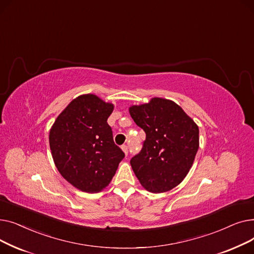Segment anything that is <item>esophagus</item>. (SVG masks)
<instances>
[{
	"label": "esophagus",
	"mask_w": 254,
	"mask_h": 254,
	"mask_svg": "<svg viewBox=\"0 0 254 254\" xmlns=\"http://www.w3.org/2000/svg\"><path fill=\"white\" fill-rule=\"evenodd\" d=\"M122 149H123L124 152L127 155V153H128V147H127V145H126V144L123 145V146H122Z\"/></svg>",
	"instance_id": "34e87169"
}]
</instances>
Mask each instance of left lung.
Wrapping results in <instances>:
<instances>
[{
  "instance_id": "left-lung-1",
  "label": "left lung",
  "mask_w": 254,
  "mask_h": 254,
  "mask_svg": "<svg viewBox=\"0 0 254 254\" xmlns=\"http://www.w3.org/2000/svg\"><path fill=\"white\" fill-rule=\"evenodd\" d=\"M129 114L146 134L141 151L130 159L132 171L148 191L171 190L193 164L198 149L197 126L180 106L161 98L131 106Z\"/></svg>"
}]
</instances>
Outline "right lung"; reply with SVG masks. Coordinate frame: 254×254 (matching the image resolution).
Here are the masks:
<instances>
[{
    "instance_id": "1",
    "label": "right lung",
    "mask_w": 254,
    "mask_h": 254,
    "mask_svg": "<svg viewBox=\"0 0 254 254\" xmlns=\"http://www.w3.org/2000/svg\"><path fill=\"white\" fill-rule=\"evenodd\" d=\"M113 108L95 95L80 96L66 106L50 129V150L59 172L82 191L105 189L125 157L107 123Z\"/></svg>"
}]
</instances>
